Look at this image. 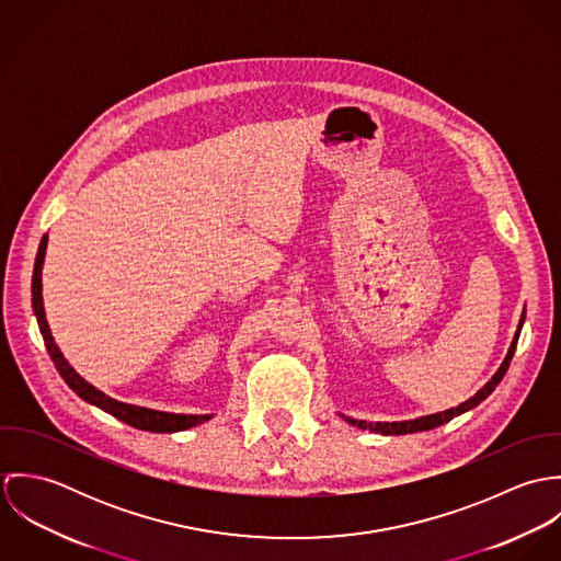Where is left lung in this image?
Instances as JSON below:
<instances>
[{"mask_svg": "<svg viewBox=\"0 0 561 561\" xmlns=\"http://www.w3.org/2000/svg\"><path fill=\"white\" fill-rule=\"evenodd\" d=\"M523 321H525V311H523V316H520L518 330H516V334H514V341H512V345H510V350H507L505 360L501 363V367L496 369V374L483 385V389H480L471 400H467L465 403L456 405V408H449V410H445V412H436V414H427V416H419V419H410V421H393V423H389V421H376V423L369 421V423H367V421H356V419L345 416V414H341V419H345L350 425H356V427H360V430H369V432H376V434H385V436H393V434L400 436V434L425 432V430H434V427H438V425L451 421L454 416H458V414H462V412L476 408L480 401L485 400V398L494 391V387L503 380V376H505V371H507V367H510V360H512V356H514V350H516V343H518V334H520Z\"/></svg>", "mask_w": 561, "mask_h": 561, "instance_id": "1", "label": "left lung"}]
</instances>
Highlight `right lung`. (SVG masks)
Instances as JSON below:
<instances>
[{
	"instance_id": "right-lung-1",
	"label": "right lung",
	"mask_w": 561,
	"mask_h": 561,
	"mask_svg": "<svg viewBox=\"0 0 561 561\" xmlns=\"http://www.w3.org/2000/svg\"><path fill=\"white\" fill-rule=\"evenodd\" d=\"M45 250H47V236H43L38 252H36V263H34V276H32V307H34V316L38 321L41 334L45 339V347L56 365V369L60 371L62 380L80 396L81 400L101 408L103 412L121 419L123 423L138 427V430H147V432H181L194 425H201L205 421H209L214 414H174V412H161L153 408H142V405H134V403H125V401L114 400L110 396H105L103 391H99L96 387H92L90 382H85L80 374L69 365V360L65 358V354L60 352V347L56 345L49 323L45 320V307H43V261H45Z\"/></svg>"
}]
</instances>
